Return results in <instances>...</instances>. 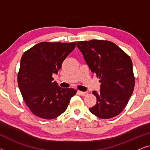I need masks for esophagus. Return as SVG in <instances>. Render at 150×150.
Instances as JSON below:
<instances>
[{
    "mask_svg": "<svg viewBox=\"0 0 150 150\" xmlns=\"http://www.w3.org/2000/svg\"><path fill=\"white\" fill-rule=\"evenodd\" d=\"M78 93H79L80 95L81 96H85L87 94V92H84V91H78Z\"/></svg>",
    "mask_w": 150,
    "mask_h": 150,
    "instance_id": "obj_1",
    "label": "esophagus"
}]
</instances>
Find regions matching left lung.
<instances>
[{
  "label": "left lung",
  "mask_w": 150,
  "mask_h": 150,
  "mask_svg": "<svg viewBox=\"0 0 150 150\" xmlns=\"http://www.w3.org/2000/svg\"><path fill=\"white\" fill-rule=\"evenodd\" d=\"M77 47L101 83L100 91H93L97 102L90 112L101 119L114 117L124 110L134 90L130 57L109 41L79 42Z\"/></svg>",
  "instance_id": "8db88e82"
}]
</instances>
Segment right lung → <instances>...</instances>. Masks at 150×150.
Instances as JSON below:
<instances>
[{"instance_id":"1","label":"right lung","mask_w":150,"mask_h":150,"mask_svg":"<svg viewBox=\"0 0 150 150\" xmlns=\"http://www.w3.org/2000/svg\"><path fill=\"white\" fill-rule=\"evenodd\" d=\"M76 45V42H41L22 55L18 87L35 115L46 120L57 117L67 109L71 98L76 93L72 88L59 87L52 78Z\"/></svg>"}]
</instances>
